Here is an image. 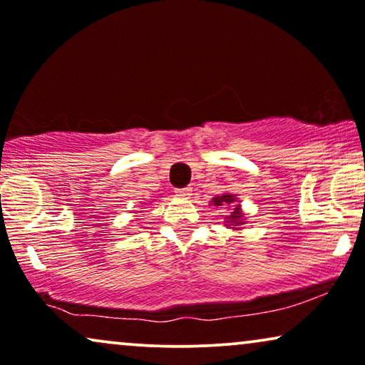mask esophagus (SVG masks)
I'll return each instance as SVG.
<instances>
[{"mask_svg": "<svg viewBox=\"0 0 365 365\" xmlns=\"http://www.w3.org/2000/svg\"><path fill=\"white\" fill-rule=\"evenodd\" d=\"M175 193H177L178 197H182V198H188L192 195V188H177V190H175Z\"/></svg>", "mask_w": 365, "mask_h": 365, "instance_id": "obj_1", "label": "esophagus"}]
</instances>
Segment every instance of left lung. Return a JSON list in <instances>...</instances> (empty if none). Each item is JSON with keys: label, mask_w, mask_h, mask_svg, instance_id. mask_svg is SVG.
Wrapping results in <instances>:
<instances>
[{"label": "left lung", "mask_w": 365, "mask_h": 365, "mask_svg": "<svg viewBox=\"0 0 365 365\" xmlns=\"http://www.w3.org/2000/svg\"><path fill=\"white\" fill-rule=\"evenodd\" d=\"M212 202H214V205L232 204V202H234V195H229V193H227V195H220V197L212 198ZM241 217H242L241 209H239V207H234L232 212H230V215H229V222H230V224H236V225H241V224H244L242 220H241Z\"/></svg>", "instance_id": "8db88e82"}]
</instances>
